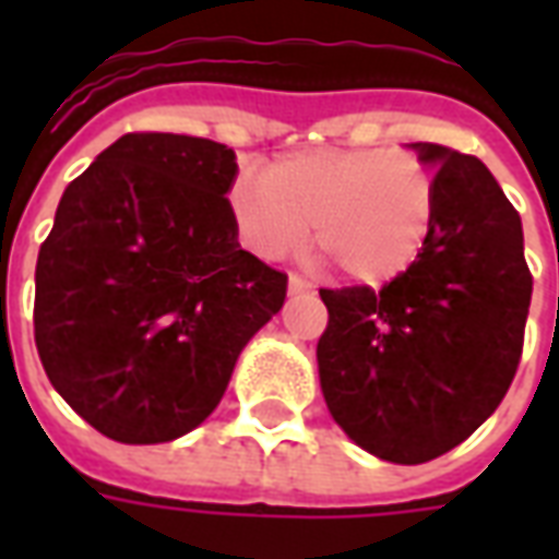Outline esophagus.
<instances>
[{
  "label": "esophagus",
  "instance_id": "obj_1",
  "mask_svg": "<svg viewBox=\"0 0 559 559\" xmlns=\"http://www.w3.org/2000/svg\"><path fill=\"white\" fill-rule=\"evenodd\" d=\"M287 284H290V293H308V290H311V284H308L302 275H290V281H287Z\"/></svg>",
  "mask_w": 559,
  "mask_h": 559
}]
</instances>
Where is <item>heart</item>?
<instances>
[{
  "label": "heart",
  "mask_w": 559,
  "mask_h": 559,
  "mask_svg": "<svg viewBox=\"0 0 559 559\" xmlns=\"http://www.w3.org/2000/svg\"><path fill=\"white\" fill-rule=\"evenodd\" d=\"M437 203L431 167L407 148H305L272 160L263 182L239 179L233 218L266 260L314 242L341 272L383 284L413 266Z\"/></svg>",
  "instance_id": "obj_1"
}]
</instances>
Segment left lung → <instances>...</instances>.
<instances>
[{"label": "left lung", "mask_w": 559, "mask_h": 559, "mask_svg": "<svg viewBox=\"0 0 559 559\" xmlns=\"http://www.w3.org/2000/svg\"><path fill=\"white\" fill-rule=\"evenodd\" d=\"M437 167L428 239L380 290H320V386L353 443L392 464H425L464 443L512 386L533 275L524 233L488 167L413 143Z\"/></svg>", "instance_id": "8db88e82"}]
</instances>
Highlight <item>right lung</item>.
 I'll list each match as a JSON object with an SVG mask.
<instances>
[{
  "label": "right lung",
  "instance_id": "right-lung-1",
  "mask_svg": "<svg viewBox=\"0 0 559 559\" xmlns=\"http://www.w3.org/2000/svg\"><path fill=\"white\" fill-rule=\"evenodd\" d=\"M236 170L224 143L134 131L59 200L35 266V347L68 407L116 443L197 428L284 305L287 275L236 242Z\"/></svg>",
  "mask_w": 559,
  "mask_h": 559
}]
</instances>
